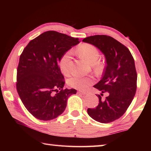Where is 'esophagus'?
I'll list each match as a JSON object with an SVG mask.
<instances>
[{
	"mask_svg": "<svg viewBox=\"0 0 151 151\" xmlns=\"http://www.w3.org/2000/svg\"><path fill=\"white\" fill-rule=\"evenodd\" d=\"M78 93H81V94H83V95L88 94V92L84 91H78Z\"/></svg>",
	"mask_w": 151,
	"mask_h": 151,
	"instance_id": "esophagus-1",
	"label": "esophagus"
}]
</instances>
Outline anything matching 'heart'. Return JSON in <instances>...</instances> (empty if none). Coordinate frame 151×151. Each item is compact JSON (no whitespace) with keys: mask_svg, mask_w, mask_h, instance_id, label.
<instances>
[{"mask_svg":"<svg viewBox=\"0 0 151 151\" xmlns=\"http://www.w3.org/2000/svg\"><path fill=\"white\" fill-rule=\"evenodd\" d=\"M78 51L81 56L91 64L95 63L100 56L99 51L97 48L91 44L84 43L79 47ZM70 61V52H66L61 57L59 62V66L61 71L64 75H67L69 72V64ZM96 70H100L102 69L101 63H96L94 64ZM92 83V80L88 77H84L78 75H75L68 80V84L71 88L78 89H84Z\"/></svg>","mask_w":151,"mask_h":151,"instance_id":"1","label":"heart"}]
</instances>
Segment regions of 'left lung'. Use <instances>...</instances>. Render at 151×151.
Wrapping results in <instances>:
<instances>
[{
    "instance_id": "obj_1",
    "label": "left lung",
    "mask_w": 151,
    "mask_h": 151,
    "mask_svg": "<svg viewBox=\"0 0 151 151\" xmlns=\"http://www.w3.org/2000/svg\"><path fill=\"white\" fill-rule=\"evenodd\" d=\"M85 43L95 46L104 54L106 66L102 79L94 88L101 91L99 104L88 108L92 119L102 123H108L120 118L132 102L137 88L135 63L130 50L112 37L95 35L84 38ZM103 93L107 96L102 98Z\"/></svg>"
}]
</instances>
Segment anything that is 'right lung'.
<instances>
[{
  "instance_id": "right-lung-1",
  "label": "right lung",
  "mask_w": 151,
  "mask_h": 151,
  "mask_svg": "<svg viewBox=\"0 0 151 151\" xmlns=\"http://www.w3.org/2000/svg\"><path fill=\"white\" fill-rule=\"evenodd\" d=\"M56 31H47L31 40L19 58L16 88L21 100L34 117L49 121L62 114L75 89H63L64 77L58 65L70 48L79 43Z\"/></svg>"
}]
</instances>
